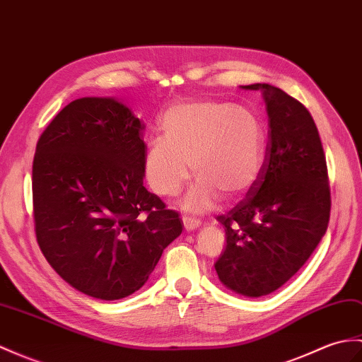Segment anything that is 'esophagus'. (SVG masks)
Listing matches in <instances>:
<instances>
[{
  "label": "esophagus",
  "mask_w": 362,
  "mask_h": 362,
  "mask_svg": "<svg viewBox=\"0 0 362 362\" xmlns=\"http://www.w3.org/2000/svg\"><path fill=\"white\" fill-rule=\"evenodd\" d=\"M182 221H183V225H185V230H187V231H194L200 226L199 221L191 219V217H187V216H185Z\"/></svg>",
  "instance_id": "esophagus-1"
}]
</instances>
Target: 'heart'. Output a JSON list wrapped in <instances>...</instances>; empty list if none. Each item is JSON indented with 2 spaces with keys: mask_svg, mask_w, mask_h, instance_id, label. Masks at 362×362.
<instances>
[{
  "mask_svg": "<svg viewBox=\"0 0 362 362\" xmlns=\"http://www.w3.org/2000/svg\"><path fill=\"white\" fill-rule=\"evenodd\" d=\"M162 137L149 140L145 175L151 189L173 197L197 182L183 200L189 213H205L221 196L238 200L255 188L265 163L264 124L251 109L216 100H182L160 117Z\"/></svg>",
  "mask_w": 362,
  "mask_h": 362,
  "instance_id": "obj_1",
  "label": "heart"
}]
</instances>
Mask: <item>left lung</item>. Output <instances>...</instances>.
Returning a JSON list of instances; mask_svg holds the SVG:
<instances>
[{
  "instance_id": "8db88e82",
  "label": "left lung",
  "mask_w": 362,
  "mask_h": 362,
  "mask_svg": "<svg viewBox=\"0 0 362 362\" xmlns=\"http://www.w3.org/2000/svg\"><path fill=\"white\" fill-rule=\"evenodd\" d=\"M268 114L262 174L247 197L217 217L226 247L214 264L226 288L247 298L270 295L312 256L330 219V187L321 139L296 98L267 83Z\"/></svg>"
}]
</instances>
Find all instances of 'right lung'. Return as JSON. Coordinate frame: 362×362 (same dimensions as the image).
Masks as SVG:
<instances>
[{
    "mask_svg": "<svg viewBox=\"0 0 362 362\" xmlns=\"http://www.w3.org/2000/svg\"><path fill=\"white\" fill-rule=\"evenodd\" d=\"M143 129L119 100L83 97L49 123L33 157L38 245L67 284L102 300L141 288L182 233L179 213L143 187Z\"/></svg>",
    "mask_w": 362,
    "mask_h": 362,
    "instance_id": "right-lung-1",
    "label": "right lung"
}]
</instances>
